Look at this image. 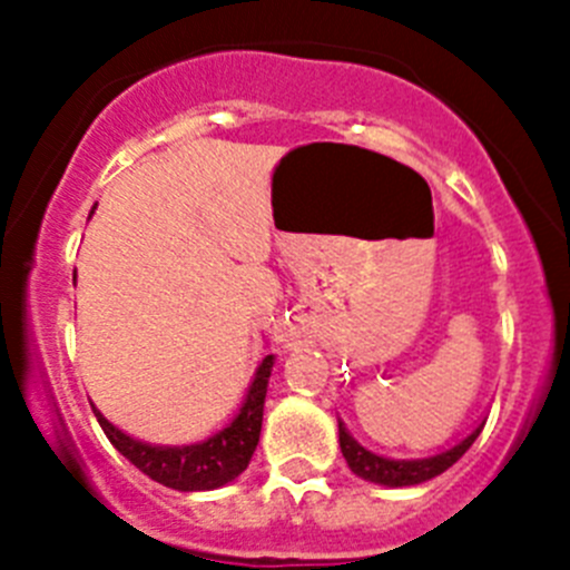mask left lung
Returning a JSON list of instances; mask_svg holds the SVG:
<instances>
[{
  "instance_id": "obj_1",
  "label": "left lung",
  "mask_w": 570,
  "mask_h": 570,
  "mask_svg": "<svg viewBox=\"0 0 570 570\" xmlns=\"http://www.w3.org/2000/svg\"><path fill=\"white\" fill-rule=\"evenodd\" d=\"M485 428V419L471 430L465 439L452 444L450 450H441L430 458H411V461H394V458H383L370 452L366 446H361L358 441L350 435V430L344 428V422L338 419V446H342V455L347 461L350 471L358 474L361 480L375 482V485H386V488H411V485H422V482L433 480L439 476L441 471L450 469L452 463H458L465 455L471 444L476 441V435L482 433Z\"/></svg>"
}]
</instances>
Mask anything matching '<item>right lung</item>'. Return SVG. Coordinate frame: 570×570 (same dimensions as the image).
Returning a JSON list of instances; mask_svg holds the SVG:
<instances>
[{"label":"right lung","mask_w":570,"mask_h":570,"mask_svg":"<svg viewBox=\"0 0 570 570\" xmlns=\"http://www.w3.org/2000/svg\"><path fill=\"white\" fill-rule=\"evenodd\" d=\"M275 355H264L253 375L248 392H245L243 405L237 416L223 430L212 433L209 439L195 441V444L181 446H159L137 441L126 435L124 430L115 428L105 413L94 405L96 419L101 430L107 433L109 444L120 452L129 463L154 482L174 491H215L226 482L237 480L248 469L253 452H256L258 435H262V416H264V396H267L269 372H273Z\"/></svg>","instance_id":"right-lung-1"}]
</instances>
